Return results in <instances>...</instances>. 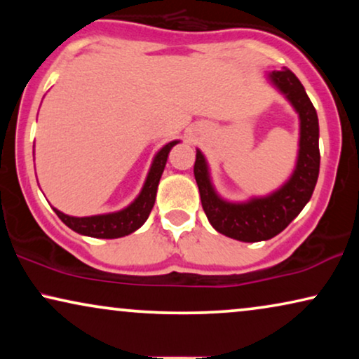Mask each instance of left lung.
Listing matches in <instances>:
<instances>
[{"mask_svg":"<svg viewBox=\"0 0 359 359\" xmlns=\"http://www.w3.org/2000/svg\"><path fill=\"white\" fill-rule=\"evenodd\" d=\"M266 78L299 116V149L291 176L269 194L247 201L224 199L212 183L208 160L196 149L194 178L210 225L225 237L248 243L276 237L297 217L312 198L320 168L318 117L302 83L287 68L268 72Z\"/></svg>","mask_w":359,"mask_h":359,"instance_id":"8db88e82","label":"left lung"}]
</instances>
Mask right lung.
<instances>
[{"label": "right lung", "mask_w": 359, "mask_h": 359, "mask_svg": "<svg viewBox=\"0 0 359 359\" xmlns=\"http://www.w3.org/2000/svg\"><path fill=\"white\" fill-rule=\"evenodd\" d=\"M176 144H180V140H171L156 151L139 196L127 208L116 210V212L88 215V217H75V215L63 214L55 208L53 210L67 227L75 230L76 233L86 235V237L121 238L135 232L149 219L150 210L155 204L156 189H158L160 178L163 175L166 160H168L170 151Z\"/></svg>", "instance_id": "1"}]
</instances>
